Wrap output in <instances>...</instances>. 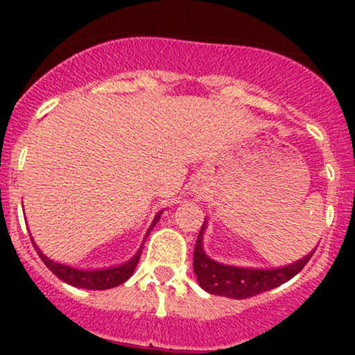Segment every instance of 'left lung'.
<instances>
[{"label":"left lung","mask_w":355,"mask_h":355,"mask_svg":"<svg viewBox=\"0 0 355 355\" xmlns=\"http://www.w3.org/2000/svg\"><path fill=\"white\" fill-rule=\"evenodd\" d=\"M206 223L207 221H204L198 242H196L194 273L200 287L213 295H223L228 299H247V297H254L257 293L280 287L282 284L295 277L314 254L313 250L302 259L280 268H242L218 263V261L211 259L204 250L202 235L206 230Z\"/></svg>","instance_id":"left-lung-1"}]
</instances>
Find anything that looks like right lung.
<instances>
[{
	"instance_id": "right-lung-1",
	"label": "right lung",
	"mask_w": 355,
	"mask_h": 355,
	"mask_svg": "<svg viewBox=\"0 0 355 355\" xmlns=\"http://www.w3.org/2000/svg\"><path fill=\"white\" fill-rule=\"evenodd\" d=\"M159 214L161 213H157L155 220H153L151 227H149V230H148V235H149V232H151V228L157 223V220H159ZM148 235H146V237H148ZM32 244H34L39 257L42 259V263H44L46 266H48L49 270H51L53 273L60 278V280L65 282V284H68V285H71V287L87 288V290H108V288L118 287V285L125 284V282L132 277V273H134L135 266H137L139 259H141L142 247H144V245H141V249L135 252V256L132 257V259H128L127 263H123V264H118V266L101 268V270H77V268H73V266H68V264L56 263V261L49 259V257L46 256V254H42L41 249L35 245L34 239H32ZM142 244H144V242H142Z\"/></svg>"
}]
</instances>
